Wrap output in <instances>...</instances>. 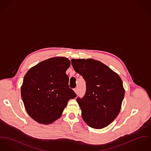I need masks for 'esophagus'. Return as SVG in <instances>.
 <instances>
[{
    "label": "esophagus",
    "instance_id": "obj_1",
    "mask_svg": "<svg viewBox=\"0 0 151 151\" xmlns=\"http://www.w3.org/2000/svg\"><path fill=\"white\" fill-rule=\"evenodd\" d=\"M74 91L75 92V93H76V94H78V87H76V88H74Z\"/></svg>",
    "mask_w": 151,
    "mask_h": 151
}]
</instances>
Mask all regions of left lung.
Here are the masks:
<instances>
[{"mask_svg": "<svg viewBox=\"0 0 151 151\" xmlns=\"http://www.w3.org/2000/svg\"><path fill=\"white\" fill-rule=\"evenodd\" d=\"M71 63L75 71L86 81L85 95L76 100L84 121L96 129L108 126L117 117L124 99L121 78L99 61L72 59Z\"/></svg>", "mask_w": 151, "mask_h": 151, "instance_id": "obj_1", "label": "left lung"}]
</instances>
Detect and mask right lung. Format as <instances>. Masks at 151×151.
I'll list each match as a JSON object with an SVG mask.
<instances>
[{
  "label": "right lung",
  "instance_id": "1",
  "mask_svg": "<svg viewBox=\"0 0 151 151\" xmlns=\"http://www.w3.org/2000/svg\"><path fill=\"white\" fill-rule=\"evenodd\" d=\"M66 57L45 60L31 68L24 78L21 94L25 108L36 122L51 124L61 117L70 99L76 97L69 88Z\"/></svg>",
  "mask_w": 151,
  "mask_h": 151
}]
</instances>
